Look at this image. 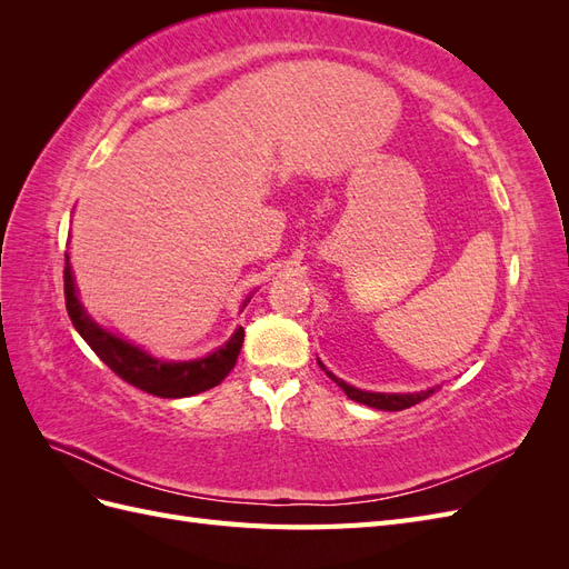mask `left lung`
<instances>
[{
    "mask_svg": "<svg viewBox=\"0 0 569 569\" xmlns=\"http://www.w3.org/2000/svg\"><path fill=\"white\" fill-rule=\"evenodd\" d=\"M320 368H322V363H320ZM327 375L332 377V380L343 389V393H347L351 401L366 403V406L377 408V410H406L410 406L425 401L427 396L435 391V389H429V391H420V393H372V391H360V389L347 385L343 380H339V377H335L332 372H327Z\"/></svg>",
    "mask_w": 569,
    "mask_h": 569,
    "instance_id": "1",
    "label": "left lung"
}]
</instances>
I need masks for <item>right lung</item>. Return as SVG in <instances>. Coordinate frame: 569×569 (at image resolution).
<instances>
[{"label":"right lung","instance_id":"add662e5","mask_svg":"<svg viewBox=\"0 0 569 569\" xmlns=\"http://www.w3.org/2000/svg\"><path fill=\"white\" fill-rule=\"evenodd\" d=\"M63 295L66 311L71 316L73 327L80 332V337L90 343V349L99 356L101 363L109 366L120 380H126L128 385L147 393L161 396V399H182V396H194L220 385L234 368L239 349H242L244 341V330L239 327L226 347L201 360L166 363V360L151 358L142 349H137L120 337L101 330V327L82 311V306L76 297V282L71 274V266H68V253L63 268Z\"/></svg>","mask_w":569,"mask_h":569}]
</instances>
